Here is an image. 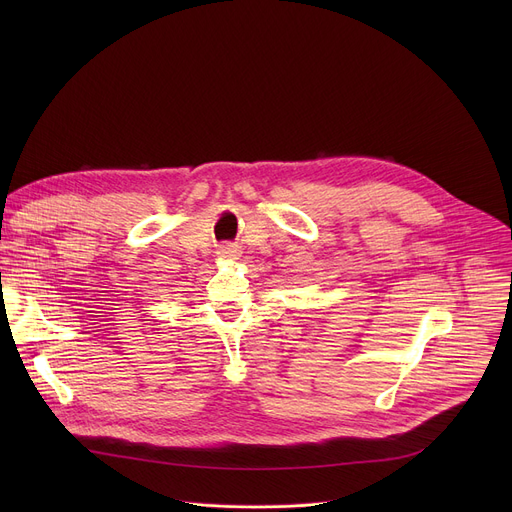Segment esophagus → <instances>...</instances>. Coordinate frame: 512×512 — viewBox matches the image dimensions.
Masks as SVG:
<instances>
[{
    "label": "esophagus",
    "mask_w": 512,
    "mask_h": 512,
    "mask_svg": "<svg viewBox=\"0 0 512 512\" xmlns=\"http://www.w3.org/2000/svg\"><path fill=\"white\" fill-rule=\"evenodd\" d=\"M221 255H223V257H235V249H231V247H225Z\"/></svg>",
    "instance_id": "obj_1"
}]
</instances>
